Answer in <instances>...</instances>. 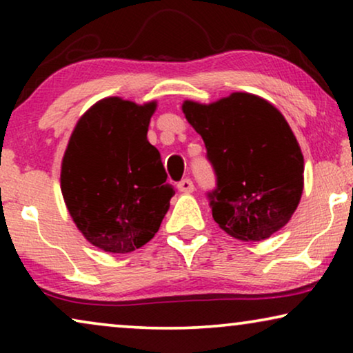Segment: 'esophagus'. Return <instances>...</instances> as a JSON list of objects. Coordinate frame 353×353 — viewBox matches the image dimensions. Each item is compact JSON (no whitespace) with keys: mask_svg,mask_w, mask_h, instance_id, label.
Returning a JSON list of instances; mask_svg holds the SVG:
<instances>
[{"mask_svg":"<svg viewBox=\"0 0 353 353\" xmlns=\"http://www.w3.org/2000/svg\"><path fill=\"white\" fill-rule=\"evenodd\" d=\"M178 188H180L181 192H192L194 191V183H192L191 178H183V180L178 183Z\"/></svg>","mask_w":353,"mask_h":353,"instance_id":"obj_1","label":"esophagus"}]
</instances>
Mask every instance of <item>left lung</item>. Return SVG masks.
I'll use <instances>...</instances> for the list:
<instances>
[{
  "label": "left lung",
  "mask_w": 353,
  "mask_h": 353,
  "mask_svg": "<svg viewBox=\"0 0 353 353\" xmlns=\"http://www.w3.org/2000/svg\"><path fill=\"white\" fill-rule=\"evenodd\" d=\"M183 112L214 168L216 185L207 199L220 228L241 241L281 230L303 190V156L281 112L248 93L209 105L186 101Z\"/></svg>",
  "instance_id": "obj_1"
}]
</instances>
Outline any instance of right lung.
Masks as SVG:
<instances>
[{
    "label": "right lung",
    "instance_id": "right-lung-1",
    "mask_svg": "<svg viewBox=\"0 0 353 353\" xmlns=\"http://www.w3.org/2000/svg\"><path fill=\"white\" fill-rule=\"evenodd\" d=\"M154 110L156 103L99 101L67 146L62 196L77 228L105 252H133L151 241L175 194L161 154L148 141Z\"/></svg>",
    "mask_w": 353,
    "mask_h": 353
}]
</instances>
